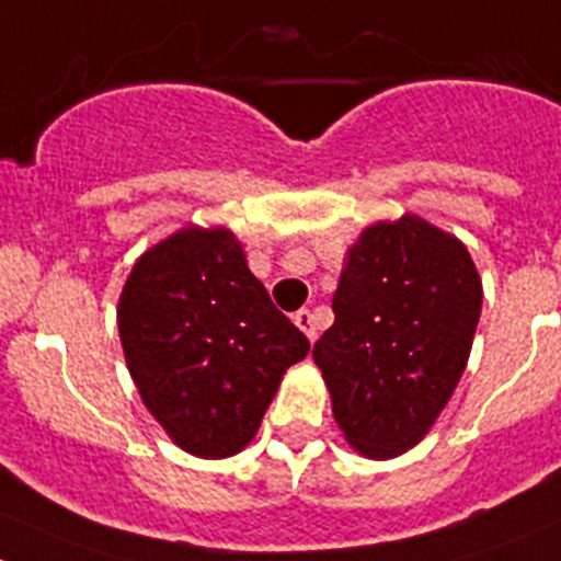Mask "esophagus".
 I'll return each mask as SVG.
<instances>
[{"instance_id": "esophagus-1", "label": "esophagus", "mask_w": 561, "mask_h": 561, "mask_svg": "<svg viewBox=\"0 0 561 561\" xmlns=\"http://www.w3.org/2000/svg\"><path fill=\"white\" fill-rule=\"evenodd\" d=\"M293 323H296L298 329H301V332L307 334V337L310 340H316L318 337V327H316V316H312L310 310H298L296 316H293Z\"/></svg>"}]
</instances>
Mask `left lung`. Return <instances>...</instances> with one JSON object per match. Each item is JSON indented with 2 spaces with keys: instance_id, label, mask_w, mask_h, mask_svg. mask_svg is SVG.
<instances>
[{
  "instance_id": "1",
  "label": "left lung",
  "mask_w": 561,
  "mask_h": 561,
  "mask_svg": "<svg viewBox=\"0 0 561 561\" xmlns=\"http://www.w3.org/2000/svg\"><path fill=\"white\" fill-rule=\"evenodd\" d=\"M312 348L345 443L368 459L415 448L465 374L481 316L468 245L404 213L359 232Z\"/></svg>"
}]
</instances>
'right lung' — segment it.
<instances>
[{"label":"right lung","mask_w":561,"mask_h":561,"mask_svg":"<svg viewBox=\"0 0 561 561\" xmlns=\"http://www.w3.org/2000/svg\"><path fill=\"white\" fill-rule=\"evenodd\" d=\"M118 334L146 410L182 451H243L310 340L274 307L227 227L176 229L135 260Z\"/></svg>","instance_id":"add662e5"}]
</instances>
